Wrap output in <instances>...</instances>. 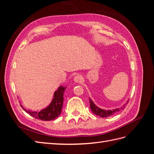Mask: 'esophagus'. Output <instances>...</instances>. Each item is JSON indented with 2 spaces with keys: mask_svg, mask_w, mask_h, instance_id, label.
Instances as JSON below:
<instances>
[{
  "mask_svg": "<svg viewBox=\"0 0 154 154\" xmlns=\"http://www.w3.org/2000/svg\"><path fill=\"white\" fill-rule=\"evenodd\" d=\"M82 79L83 78H82V77L81 76L77 75V76H76L75 77H74V82H75L76 83H80V82H81L82 81Z\"/></svg>",
  "mask_w": 154,
  "mask_h": 154,
  "instance_id": "esophagus-1",
  "label": "esophagus"
}]
</instances>
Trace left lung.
Wrapping results in <instances>:
<instances>
[{"instance_id": "left-lung-1", "label": "left lung", "mask_w": 154, "mask_h": 154, "mask_svg": "<svg viewBox=\"0 0 154 154\" xmlns=\"http://www.w3.org/2000/svg\"><path fill=\"white\" fill-rule=\"evenodd\" d=\"M128 100L127 101V103H126L122 107H121L120 109L119 108V109H114V110H103V109H101L99 108V107H97L94 103V102L92 101V100L89 98L90 108H91V110L92 111V112L95 114L96 116H99L101 118H106V117H109V116L113 115L114 114H115L116 112H119L121 109H124L125 108V105L128 103Z\"/></svg>"}]
</instances>
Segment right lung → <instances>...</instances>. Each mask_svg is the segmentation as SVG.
Wrapping results in <instances>:
<instances>
[{
    "label": "right lung",
    "instance_id": "1",
    "mask_svg": "<svg viewBox=\"0 0 154 154\" xmlns=\"http://www.w3.org/2000/svg\"><path fill=\"white\" fill-rule=\"evenodd\" d=\"M67 87L62 85L58 87V90L54 92L52 101L48 106L40 112H32L27 110L24 108V110L30 116L36 119L42 121H51L57 118L62 112L63 102V93Z\"/></svg>",
    "mask_w": 154,
    "mask_h": 154
}]
</instances>
